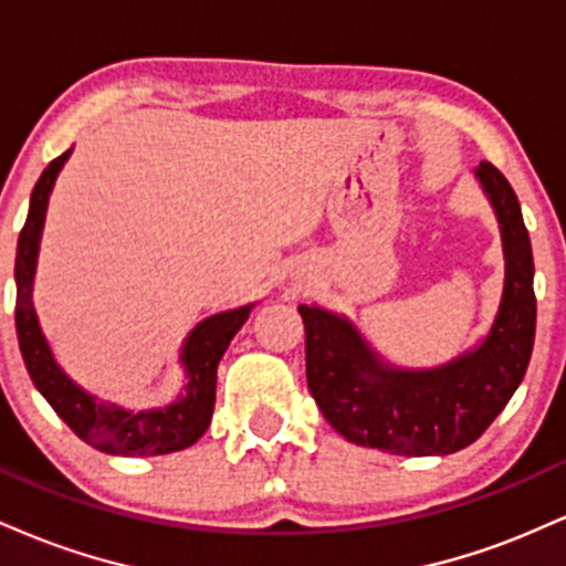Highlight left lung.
Here are the masks:
<instances>
[{
    "label": "left lung",
    "instance_id": "1",
    "mask_svg": "<svg viewBox=\"0 0 566 566\" xmlns=\"http://www.w3.org/2000/svg\"><path fill=\"white\" fill-rule=\"evenodd\" d=\"M500 223L505 284L495 322L473 350L433 369L382 361L346 316L297 305L305 324V378L327 423L348 441L423 458L476 441L503 412L535 346V263L522 207L490 161L473 170Z\"/></svg>",
    "mask_w": 566,
    "mask_h": 566
}]
</instances>
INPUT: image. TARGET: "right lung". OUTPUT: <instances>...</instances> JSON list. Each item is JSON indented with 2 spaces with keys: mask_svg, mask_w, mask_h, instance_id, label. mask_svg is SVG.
Returning a JSON list of instances; mask_svg holds the SVG:
<instances>
[{
  "mask_svg": "<svg viewBox=\"0 0 566 566\" xmlns=\"http://www.w3.org/2000/svg\"><path fill=\"white\" fill-rule=\"evenodd\" d=\"M69 157L71 148L44 167L42 178L36 180L34 191H31L29 218H25L21 239H18L15 329L25 369H29L36 391L57 412V418L95 450L108 454H167L186 450L210 426L212 409H216L218 365L229 348L231 337L242 329L247 316H250L252 305L223 311V314L210 316L191 329L184 350H180V361L186 367V386L172 405L133 412V409L119 405L97 401V396L76 386L57 367L53 350H50L42 327H39L34 301H31L48 199L57 172L63 170Z\"/></svg>",
  "mask_w": 566,
  "mask_h": 566,
  "instance_id": "right-lung-1",
  "label": "right lung"
}]
</instances>
